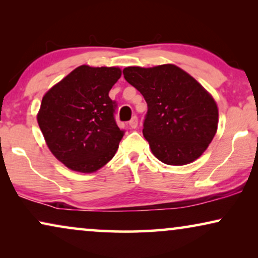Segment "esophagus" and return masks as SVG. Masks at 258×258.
Wrapping results in <instances>:
<instances>
[{
    "instance_id": "esophagus-1",
    "label": "esophagus",
    "mask_w": 258,
    "mask_h": 258,
    "mask_svg": "<svg viewBox=\"0 0 258 258\" xmlns=\"http://www.w3.org/2000/svg\"><path fill=\"white\" fill-rule=\"evenodd\" d=\"M137 124H139V118H137V116H134V117L129 121V126H130V128L135 129Z\"/></svg>"
}]
</instances>
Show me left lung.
I'll return each instance as SVG.
<instances>
[{
	"label": "left lung",
	"mask_w": 258,
	"mask_h": 258,
	"mask_svg": "<svg viewBox=\"0 0 258 258\" xmlns=\"http://www.w3.org/2000/svg\"><path fill=\"white\" fill-rule=\"evenodd\" d=\"M123 75L148 104L143 136L151 153L169 165L197 160L217 132L218 109L213 96L174 64L128 67Z\"/></svg>",
	"instance_id": "8db88e82"
}]
</instances>
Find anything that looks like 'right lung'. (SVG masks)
I'll return each instance as SVG.
<instances>
[{
	"label": "right lung",
	"mask_w": 258,
	"mask_h": 258,
	"mask_svg": "<svg viewBox=\"0 0 258 258\" xmlns=\"http://www.w3.org/2000/svg\"><path fill=\"white\" fill-rule=\"evenodd\" d=\"M121 75L116 67L80 66L42 98L37 122L45 143L72 170L94 172L116 154L124 130L109 91Z\"/></svg>",
	"instance_id": "obj_1"
}]
</instances>
